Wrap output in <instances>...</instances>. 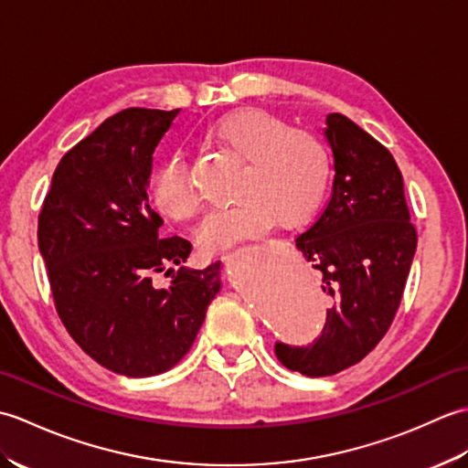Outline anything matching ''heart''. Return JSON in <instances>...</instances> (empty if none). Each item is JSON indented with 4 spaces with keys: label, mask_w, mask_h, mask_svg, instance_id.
Returning <instances> with one entry per match:
<instances>
[{
    "label": "heart",
    "mask_w": 468,
    "mask_h": 468,
    "mask_svg": "<svg viewBox=\"0 0 468 468\" xmlns=\"http://www.w3.org/2000/svg\"><path fill=\"white\" fill-rule=\"evenodd\" d=\"M208 141L243 161L233 197L208 213L198 229L207 253L255 239L275 221L300 227L322 207L332 181V154L322 138L297 131L271 112L243 108L208 126ZM153 198L163 215L185 221L197 211V195L185 158L173 153L153 178Z\"/></svg>",
    "instance_id": "b5f03b06"
}]
</instances>
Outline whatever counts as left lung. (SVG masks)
I'll use <instances>...</instances> for the list:
<instances>
[{
    "mask_svg": "<svg viewBox=\"0 0 468 468\" xmlns=\"http://www.w3.org/2000/svg\"><path fill=\"white\" fill-rule=\"evenodd\" d=\"M334 185L317 221L295 239L335 303L312 346L275 344L285 367L332 376L372 352L390 327L416 251V229L394 156L344 114L325 116Z\"/></svg>",
    "mask_w": 468,
    "mask_h": 468,
    "instance_id": "obj_1",
    "label": "left lung"
}]
</instances>
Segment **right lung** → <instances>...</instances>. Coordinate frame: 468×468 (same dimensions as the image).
Wrapping results in <instances>:
<instances>
[{
  "label": "right lung",
  "mask_w": 468,
  "mask_h": 468,
  "mask_svg": "<svg viewBox=\"0 0 468 468\" xmlns=\"http://www.w3.org/2000/svg\"><path fill=\"white\" fill-rule=\"evenodd\" d=\"M176 114L128 108L108 118L62 156L39 213L59 320L92 360L128 378L171 370L223 287V263L186 267L191 243L163 239L148 203L154 148ZM161 271L174 273L168 288L152 283Z\"/></svg>",
  "instance_id": "right-lung-1"
}]
</instances>
